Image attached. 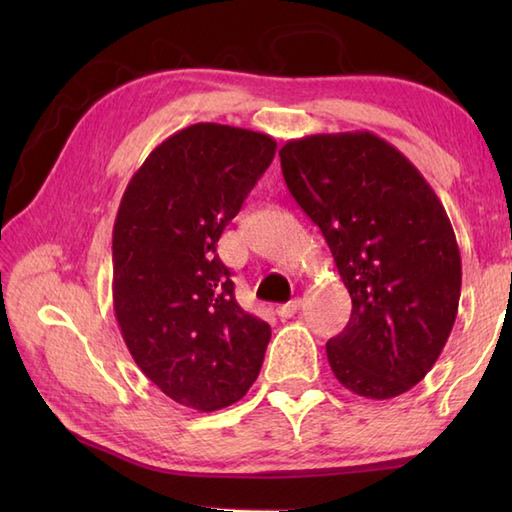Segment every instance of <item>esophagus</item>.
Returning a JSON list of instances; mask_svg holds the SVG:
<instances>
[{"mask_svg": "<svg viewBox=\"0 0 512 512\" xmlns=\"http://www.w3.org/2000/svg\"><path fill=\"white\" fill-rule=\"evenodd\" d=\"M299 308H301V301L299 299H292V301L284 303V306H279L277 314H279L281 319H290V317H295V314L299 312Z\"/></svg>", "mask_w": 512, "mask_h": 512, "instance_id": "obj_1", "label": "esophagus"}]
</instances>
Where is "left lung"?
<instances>
[{"label":"left lung","mask_w":512,"mask_h":512,"mask_svg":"<svg viewBox=\"0 0 512 512\" xmlns=\"http://www.w3.org/2000/svg\"><path fill=\"white\" fill-rule=\"evenodd\" d=\"M279 158L352 297L345 330L325 345L336 380L374 400L405 394L436 365L458 317L462 259L447 211L372 132L288 140Z\"/></svg>","instance_id":"8db88e82"}]
</instances>
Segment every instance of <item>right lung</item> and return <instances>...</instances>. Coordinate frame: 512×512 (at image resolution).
<instances>
[{"instance_id":"obj_1","label":"right lung","mask_w":512,"mask_h":512,"mask_svg":"<svg viewBox=\"0 0 512 512\" xmlns=\"http://www.w3.org/2000/svg\"><path fill=\"white\" fill-rule=\"evenodd\" d=\"M275 149L253 129L195 123L151 151L118 206V328L143 374L189 409L233 405L264 363L270 325L239 306L215 248Z\"/></svg>"}]
</instances>
